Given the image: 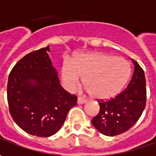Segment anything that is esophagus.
Wrapping results in <instances>:
<instances>
[{"instance_id": "34e87169", "label": "esophagus", "mask_w": 156, "mask_h": 156, "mask_svg": "<svg viewBox=\"0 0 156 156\" xmlns=\"http://www.w3.org/2000/svg\"><path fill=\"white\" fill-rule=\"evenodd\" d=\"M86 102V100L84 99V98H80V97H78V104H84Z\"/></svg>"}]
</instances>
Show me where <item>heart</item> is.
<instances>
[{
	"mask_svg": "<svg viewBox=\"0 0 156 156\" xmlns=\"http://www.w3.org/2000/svg\"><path fill=\"white\" fill-rule=\"evenodd\" d=\"M131 73V65L125 58L105 53H93L78 57L71 66L64 65L61 76L68 89L75 88L81 78L84 87L91 97L105 99L115 96L122 90Z\"/></svg>",
	"mask_w": 156,
	"mask_h": 156,
	"instance_id": "heart-1",
	"label": "heart"
}]
</instances>
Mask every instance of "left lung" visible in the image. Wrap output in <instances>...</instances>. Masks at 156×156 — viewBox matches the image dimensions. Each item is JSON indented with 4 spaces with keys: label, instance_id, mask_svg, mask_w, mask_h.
<instances>
[{
    "label": "left lung",
    "instance_id": "left-lung-1",
    "mask_svg": "<svg viewBox=\"0 0 156 156\" xmlns=\"http://www.w3.org/2000/svg\"><path fill=\"white\" fill-rule=\"evenodd\" d=\"M133 75L125 90L109 99H98L99 112L91 119V123L104 135L114 136L129 130L145 109V74L135 60L133 59Z\"/></svg>",
    "mask_w": 156,
    "mask_h": 156
}]
</instances>
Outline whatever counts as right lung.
<instances>
[{
	"label": "right lung",
	"mask_w": 156,
	"mask_h": 156,
	"mask_svg": "<svg viewBox=\"0 0 156 156\" xmlns=\"http://www.w3.org/2000/svg\"><path fill=\"white\" fill-rule=\"evenodd\" d=\"M47 46L21 58L11 70L7 97L14 121L26 133L49 137L65 123L78 97L61 86Z\"/></svg>",
	"instance_id": "1"
}]
</instances>
